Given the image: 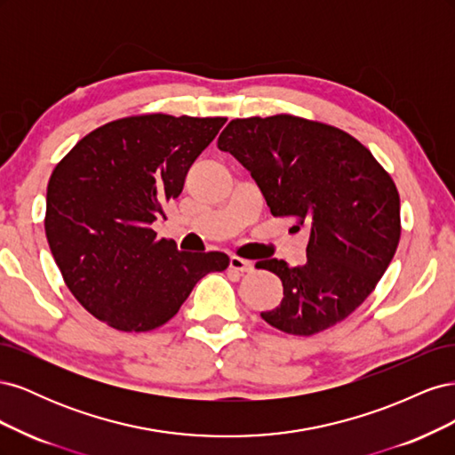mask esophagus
Listing matches in <instances>:
<instances>
[{"mask_svg": "<svg viewBox=\"0 0 455 455\" xmlns=\"http://www.w3.org/2000/svg\"><path fill=\"white\" fill-rule=\"evenodd\" d=\"M229 267L235 269V271H241V273H249L254 269V264L249 259H243L239 256H231L229 258Z\"/></svg>", "mask_w": 455, "mask_h": 455, "instance_id": "obj_1", "label": "esophagus"}]
</instances>
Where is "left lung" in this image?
I'll list each match as a JSON object with an SVG mask.
<instances>
[{
	"mask_svg": "<svg viewBox=\"0 0 455 455\" xmlns=\"http://www.w3.org/2000/svg\"><path fill=\"white\" fill-rule=\"evenodd\" d=\"M218 148L251 172L273 216L309 231L307 259L258 261L283 281L271 326L311 336L346 319L374 291L401 239L391 176L351 134L294 116L233 119Z\"/></svg>",
	"mask_w": 455,
	"mask_h": 455,
	"instance_id": "obj_1",
	"label": "left lung"
}]
</instances>
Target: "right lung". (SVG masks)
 I'll list each match as a JSON object with an SVG mask.
<instances>
[{"instance_id": "1", "label": "right lung", "mask_w": 455, "mask_h": 455, "mask_svg": "<svg viewBox=\"0 0 455 455\" xmlns=\"http://www.w3.org/2000/svg\"><path fill=\"white\" fill-rule=\"evenodd\" d=\"M226 121L117 119L89 132L54 167L45 235L66 286L99 321L148 332L172 319L206 273L229 266L224 252L178 251L151 229Z\"/></svg>"}]
</instances>
